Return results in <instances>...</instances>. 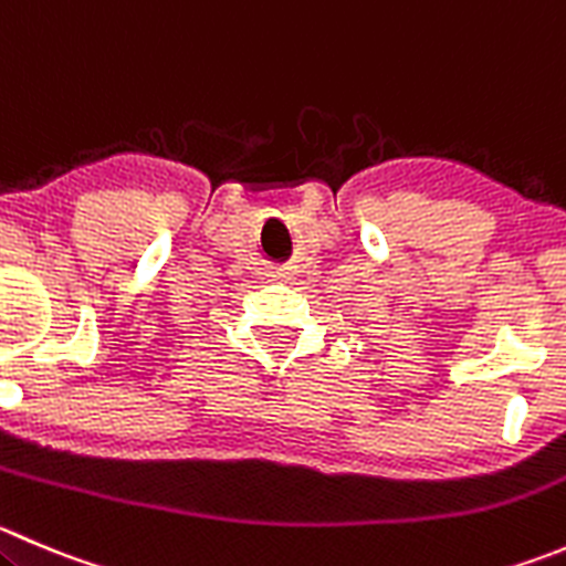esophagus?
I'll return each instance as SVG.
<instances>
[{"label": "esophagus", "instance_id": "obj_1", "mask_svg": "<svg viewBox=\"0 0 566 566\" xmlns=\"http://www.w3.org/2000/svg\"><path fill=\"white\" fill-rule=\"evenodd\" d=\"M265 276L271 279V282H290L293 279V268L290 265H276V268H268Z\"/></svg>", "mask_w": 566, "mask_h": 566}]
</instances>
